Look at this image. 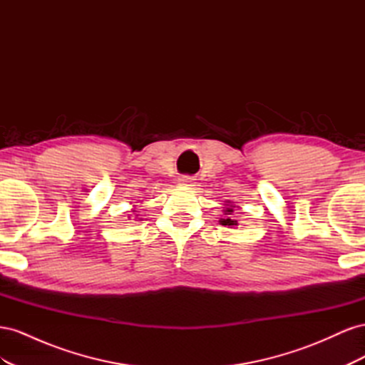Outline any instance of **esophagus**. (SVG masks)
I'll use <instances>...</instances> for the list:
<instances>
[{"label": "esophagus", "mask_w": 365, "mask_h": 365, "mask_svg": "<svg viewBox=\"0 0 365 365\" xmlns=\"http://www.w3.org/2000/svg\"><path fill=\"white\" fill-rule=\"evenodd\" d=\"M178 181H180V184H181V185H185V187H192V185H195V181H193L192 176H181V178H180Z\"/></svg>", "instance_id": "34e87169"}]
</instances>
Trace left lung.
<instances>
[{"label": "left lung", "mask_w": 365, "mask_h": 365, "mask_svg": "<svg viewBox=\"0 0 365 365\" xmlns=\"http://www.w3.org/2000/svg\"><path fill=\"white\" fill-rule=\"evenodd\" d=\"M225 202H227V204H225V207H224V210H222L224 215H225V217H224V219H220L219 222H220V225H228V227L233 228V227L239 225V224H237V220H236V219H233V216H231V215L235 213V207H236V205H235L233 202H231V201H225Z\"/></svg>", "instance_id": "left-lung-1"}]
</instances>
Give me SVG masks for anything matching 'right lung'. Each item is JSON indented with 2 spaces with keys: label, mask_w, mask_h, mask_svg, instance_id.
<instances>
[{
  "label": "right lung",
  "mask_w": 365,
  "mask_h": 365,
  "mask_svg": "<svg viewBox=\"0 0 365 365\" xmlns=\"http://www.w3.org/2000/svg\"><path fill=\"white\" fill-rule=\"evenodd\" d=\"M132 212H134V213H135V212H137V208H135V207H134V208H132ZM135 216H138V215H135ZM129 217H130V216H129Z\"/></svg>",
  "instance_id": "right-lung-1"
}]
</instances>
